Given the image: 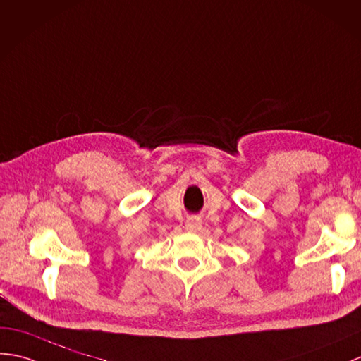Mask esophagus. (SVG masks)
<instances>
[{
    "label": "esophagus",
    "instance_id": "obj_1",
    "mask_svg": "<svg viewBox=\"0 0 361 361\" xmlns=\"http://www.w3.org/2000/svg\"><path fill=\"white\" fill-rule=\"evenodd\" d=\"M186 229L189 232H198L201 229V221L200 219H195V216H192V219H189L186 221Z\"/></svg>",
    "mask_w": 361,
    "mask_h": 361
}]
</instances>
